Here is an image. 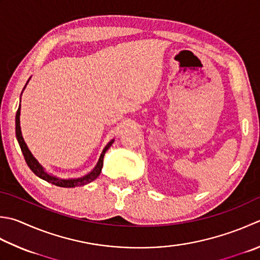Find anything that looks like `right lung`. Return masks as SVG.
Returning <instances> with one entry per match:
<instances>
[{
    "label": "right lung",
    "mask_w": 260,
    "mask_h": 260,
    "mask_svg": "<svg viewBox=\"0 0 260 260\" xmlns=\"http://www.w3.org/2000/svg\"><path fill=\"white\" fill-rule=\"evenodd\" d=\"M15 136H17V140L19 142V145H20V149L22 151V154L24 156V160L27 162L28 167L31 169V171L36 176H38L39 178H42V179L46 180L50 182V184H53L55 186H58V187H64V188H73V187H78V186H83L89 184L92 180H94L96 177L100 175L101 169H103V165H104V156L106 151L109 149L111 146V144L114 143V140L110 141L107 146L104 149L103 153H101L100 157H99V161L96 166L94 167V169L88 174L86 176L82 177V178H78V179H59V178H56L54 176H50L48 175L47 172L44 170V168L38 164V161L35 159L34 155L31 154V152L29 151L27 144L24 143L23 141V137L21 134V128H20V106L17 110V115H15Z\"/></svg>",
    "instance_id": "right-lung-1"
}]
</instances>
